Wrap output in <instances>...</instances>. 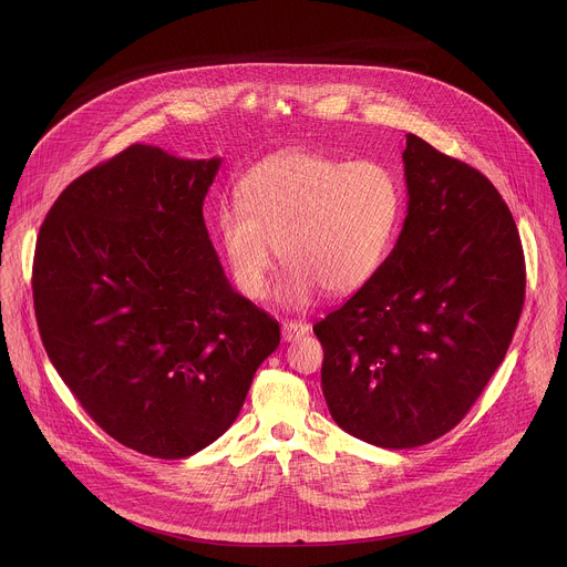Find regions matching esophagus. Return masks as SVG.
Listing matches in <instances>:
<instances>
[{
	"label": "esophagus",
	"mask_w": 567,
	"mask_h": 567,
	"mask_svg": "<svg viewBox=\"0 0 567 567\" xmlns=\"http://www.w3.org/2000/svg\"><path fill=\"white\" fill-rule=\"evenodd\" d=\"M307 332H309L307 322H300V320H285V322H282V341H287V343L298 341V339L305 337Z\"/></svg>",
	"instance_id": "1"
}]
</instances>
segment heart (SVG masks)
Listing matches in <instances>:
<instances>
[{
  "mask_svg": "<svg viewBox=\"0 0 567 567\" xmlns=\"http://www.w3.org/2000/svg\"><path fill=\"white\" fill-rule=\"evenodd\" d=\"M239 204H224L217 233L237 289L260 300L278 256L280 300L307 305L320 287L348 296L385 265L403 219L399 177L379 161L307 147L265 156L241 177Z\"/></svg>",
  "mask_w": 567,
  "mask_h": 567,
  "instance_id": "heart-1",
  "label": "heart"
}]
</instances>
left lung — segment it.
<instances>
[{"label":"left lung","mask_w":567,"mask_h":567,"mask_svg":"<svg viewBox=\"0 0 567 567\" xmlns=\"http://www.w3.org/2000/svg\"><path fill=\"white\" fill-rule=\"evenodd\" d=\"M409 215L381 271L313 326L334 422L381 449L449 433L503 363L525 302L516 221L494 184L406 134Z\"/></svg>","instance_id":"8db88e82"}]
</instances>
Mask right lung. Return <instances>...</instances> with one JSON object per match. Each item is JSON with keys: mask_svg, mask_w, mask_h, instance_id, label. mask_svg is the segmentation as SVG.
<instances>
[{"mask_svg": "<svg viewBox=\"0 0 567 567\" xmlns=\"http://www.w3.org/2000/svg\"><path fill=\"white\" fill-rule=\"evenodd\" d=\"M221 158L130 145L71 182L38 235L44 350L116 442L161 460L213 444L280 346L210 245L204 199Z\"/></svg>", "mask_w": 567, "mask_h": 567, "instance_id": "1", "label": "right lung"}]
</instances>
